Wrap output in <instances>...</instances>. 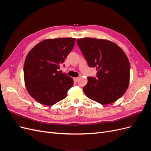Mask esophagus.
Here are the masks:
<instances>
[{"mask_svg":"<svg viewBox=\"0 0 151 151\" xmlns=\"http://www.w3.org/2000/svg\"><path fill=\"white\" fill-rule=\"evenodd\" d=\"M79 77H76V78L74 79V81L75 82H77V81H79Z\"/></svg>","mask_w":151,"mask_h":151,"instance_id":"1","label":"esophagus"}]
</instances>
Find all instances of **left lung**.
I'll list each match as a JSON object with an SVG mask.
<instances>
[{
	"mask_svg": "<svg viewBox=\"0 0 151 151\" xmlns=\"http://www.w3.org/2000/svg\"><path fill=\"white\" fill-rule=\"evenodd\" d=\"M77 43L89 67L98 70L97 78L88 77L85 94L101 104L116 101L125 94L130 82V65L125 52L107 40L84 38L77 39Z\"/></svg>",
	"mask_w": 151,
	"mask_h": 151,
	"instance_id": "obj_1",
	"label": "left lung"
}]
</instances>
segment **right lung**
I'll use <instances>...</instances> for the list:
<instances>
[{
	"mask_svg": "<svg viewBox=\"0 0 151 151\" xmlns=\"http://www.w3.org/2000/svg\"><path fill=\"white\" fill-rule=\"evenodd\" d=\"M74 38L47 39L28 53L24 65L26 88L40 104L52 106L64 99L74 84L72 77L58 71L74 46Z\"/></svg>",
	"mask_w": 151,
	"mask_h": 151,
	"instance_id": "add662e5",
	"label": "right lung"
}]
</instances>
